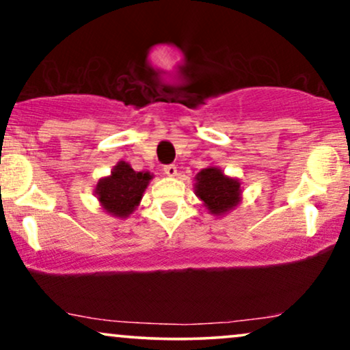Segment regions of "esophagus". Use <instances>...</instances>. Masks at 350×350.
Returning a JSON list of instances; mask_svg holds the SVG:
<instances>
[{
	"instance_id": "esophagus-1",
	"label": "esophagus",
	"mask_w": 350,
	"mask_h": 350,
	"mask_svg": "<svg viewBox=\"0 0 350 350\" xmlns=\"http://www.w3.org/2000/svg\"><path fill=\"white\" fill-rule=\"evenodd\" d=\"M163 174L167 176H176V167L174 163H170V165H165L163 167Z\"/></svg>"
}]
</instances>
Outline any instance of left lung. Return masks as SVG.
Returning a JSON list of instances; mask_svg holds the SVG:
<instances>
[{
    "instance_id": "obj_1",
    "label": "left lung",
    "mask_w": 350,
    "mask_h": 350,
    "mask_svg": "<svg viewBox=\"0 0 350 350\" xmlns=\"http://www.w3.org/2000/svg\"><path fill=\"white\" fill-rule=\"evenodd\" d=\"M195 195L209 214L219 217L240 204L241 183L239 178L224 174L219 167H206L195 176Z\"/></svg>"
}]
</instances>
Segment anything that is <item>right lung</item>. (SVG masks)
Returning <instances> with one entry per match:
<instances>
[{"mask_svg":"<svg viewBox=\"0 0 350 350\" xmlns=\"http://www.w3.org/2000/svg\"><path fill=\"white\" fill-rule=\"evenodd\" d=\"M152 178L149 172H136L128 162L120 161L109 176L98 180L94 193L107 214L126 219L139 206Z\"/></svg>","mask_w":350,"mask_h":350,"instance_id":"add662e5","label":"right lung"}]
</instances>
